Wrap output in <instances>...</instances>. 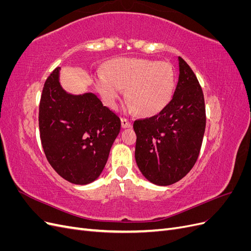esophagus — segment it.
<instances>
[{
  "label": "esophagus",
  "mask_w": 251,
  "mask_h": 251,
  "mask_svg": "<svg viewBox=\"0 0 251 251\" xmlns=\"http://www.w3.org/2000/svg\"><path fill=\"white\" fill-rule=\"evenodd\" d=\"M121 126H123V127H125V128L126 127H131L132 126V123L127 118L123 117V118H121Z\"/></svg>",
  "instance_id": "34e87169"
}]
</instances>
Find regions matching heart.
I'll return each instance as SVG.
<instances>
[{
  "label": "heart",
  "instance_id": "1",
  "mask_svg": "<svg viewBox=\"0 0 251 251\" xmlns=\"http://www.w3.org/2000/svg\"><path fill=\"white\" fill-rule=\"evenodd\" d=\"M96 88L110 107H115L121 89L130 100V109L144 116L161 112L172 100L176 75L169 62L144 58H116L98 75Z\"/></svg>",
  "mask_w": 251,
  "mask_h": 251
}]
</instances>
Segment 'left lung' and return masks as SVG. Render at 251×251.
I'll use <instances>...</instances> for the list:
<instances>
[{
	"instance_id": "obj_1",
	"label": "left lung",
	"mask_w": 251,
	"mask_h": 251,
	"mask_svg": "<svg viewBox=\"0 0 251 251\" xmlns=\"http://www.w3.org/2000/svg\"><path fill=\"white\" fill-rule=\"evenodd\" d=\"M179 78L166 107L134 121L135 159L151 183L166 186L181 180L198 159L206 126L204 95L195 73L178 57Z\"/></svg>"
}]
</instances>
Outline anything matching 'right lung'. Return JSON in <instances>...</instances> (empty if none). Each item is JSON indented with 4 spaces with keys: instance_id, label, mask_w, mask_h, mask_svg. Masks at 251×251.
I'll return each instance as SVG.
<instances>
[{
    "instance_id": "add662e5",
    "label": "right lung",
    "mask_w": 251,
    "mask_h": 251,
    "mask_svg": "<svg viewBox=\"0 0 251 251\" xmlns=\"http://www.w3.org/2000/svg\"><path fill=\"white\" fill-rule=\"evenodd\" d=\"M57 67L45 81L39 110L42 146L65 180L88 184L101 174L120 131V119L93 93H67Z\"/></svg>"
}]
</instances>
